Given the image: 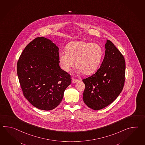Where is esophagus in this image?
Instances as JSON below:
<instances>
[{"label": "esophagus", "mask_w": 145, "mask_h": 145, "mask_svg": "<svg viewBox=\"0 0 145 145\" xmlns=\"http://www.w3.org/2000/svg\"><path fill=\"white\" fill-rule=\"evenodd\" d=\"M78 81H79V80L75 79V78H73L72 79V82L73 83H77V82H78Z\"/></svg>", "instance_id": "1"}]
</instances>
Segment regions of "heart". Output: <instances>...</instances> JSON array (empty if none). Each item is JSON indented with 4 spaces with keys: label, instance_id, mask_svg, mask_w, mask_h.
<instances>
[{
    "label": "heart",
    "instance_id": "heart-1",
    "mask_svg": "<svg viewBox=\"0 0 145 145\" xmlns=\"http://www.w3.org/2000/svg\"><path fill=\"white\" fill-rule=\"evenodd\" d=\"M67 52H61L59 55L61 67L68 72L73 67L74 61L79 72L90 75L99 68L103 57V49L99 44L89 42H73L68 44Z\"/></svg>",
    "mask_w": 145,
    "mask_h": 145
}]
</instances>
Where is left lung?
<instances>
[{
	"label": "left lung",
	"instance_id": "obj_1",
	"mask_svg": "<svg viewBox=\"0 0 145 145\" xmlns=\"http://www.w3.org/2000/svg\"><path fill=\"white\" fill-rule=\"evenodd\" d=\"M105 56L100 68L83 80L85 85L83 100L92 109H102L113 103L122 90L125 75V61L113 42L107 40Z\"/></svg>",
	"mask_w": 145,
	"mask_h": 145
}]
</instances>
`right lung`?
I'll return each mask as SVG.
<instances>
[{
    "mask_svg": "<svg viewBox=\"0 0 145 145\" xmlns=\"http://www.w3.org/2000/svg\"><path fill=\"white\" fill-rule=\"evenodd\" d=\"M59 63V48L43 37L30 42L20 56L17 74L23 95L39 109H55L71 84V75Z\"/></svg>",
    "mask_w": 145,
    "mask_h": 145,
    "instance_id": "1",
    "label": "right lung"
}]
</instances>
